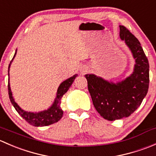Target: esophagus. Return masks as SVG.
<instances>
[{
  "instance_id": "obj_1",
  "label": "esophagus",
  "mask_w": 156,
  "mask_h": 156,
  "mask_svg": "<svg viewBox=\"0 0 156 156\" xmlns=\"http://www.w3.org/2000/svg\"><path fill=\"white\" fill-rule=\"evenodd\" d=\"M87 69L86 68L85 66H84V67H83V68H81V73H82V74L85 73V72H87Z\"/></svg>"
}]
</instances>
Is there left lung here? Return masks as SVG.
<instances>
[{
	"instance_id": "8db88e82",
	"label": "left lung",
	"mask_w": 156,
	"mask_h": 156,
	"mask_svg": "<svg viewBox=\"0 0 156 156\" xmlns=\"http://www.w3.org/2000/svg\"><path fill=\"white\" fill-rule=\"evenodd\" d=\"M119 27L121 39L125 41L135 59L133 73L116 84L93 74L85 75L93 104L99 114L108 121L130 116L140 106L149 89V61L140 43L126 27Z\"/></svg>"
}]
</instances>
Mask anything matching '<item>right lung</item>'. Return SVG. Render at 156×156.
Wrapping results in <instances>:
<instances>
[{
    "mask_svg": "<svg viewBox=\"0 0 156 156\" xmlns=\"http://www.w3.org/2000/svg\"><path fill=\"white\" fill-rule=\"evenodd\" d=\"M16 54V51L15 54H14L12 59L15 57ZM12 59L11 60L10 65H9V69H10V64L12 62ZM77 75H73L72 77H71V78L64 81L62 83H61L60 85L58 87L57 93H56V97L55 98L54 102H53V105L48 110L38 112H26L25 110L22 109L18 106V104L16 103L13 97H12V92H11L10 90V83L8 82V94L11 103L14 106V108L16 110L17 112L23 117V119H24L31 125H33V126L35 127H43L48 126V125L56 123L58 121L60 120L61 118L62 117V115H63V111H62V109L60 107L61 98L68 91V90L72 84V83H73L74 80L75 79Z\"/></svg>",
    "mask_w": 156,
    "mask_h": 156,
    "instance_id": "right-lung-1",
    "label": "right lung"
}]
</instances>
